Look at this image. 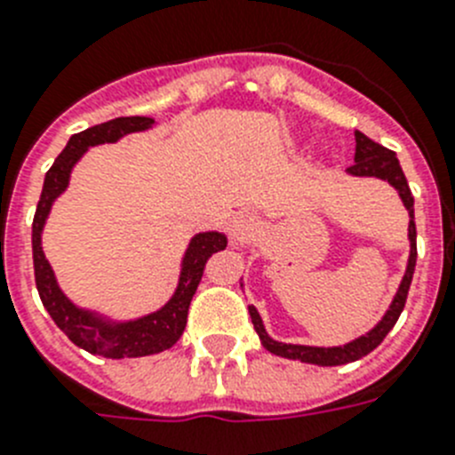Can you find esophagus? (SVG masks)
<instances>
[{
  "instance_id": "34e87169",
  "label": "esophagus",
  "mask_w": 455,
  "mask_h": 455,
  "mask_svg": "<svg viewBox=\"0 0 455 455\" xmlns=\"http://www.w3.org/2000/svg\"><path fill=\"white\" fill-rule=\"evenodd\" d=\"M257 232H259V220L252 214H236L235 220L230 223V239L235 246L251 243Z\"/></svg>"
}]
</instances>
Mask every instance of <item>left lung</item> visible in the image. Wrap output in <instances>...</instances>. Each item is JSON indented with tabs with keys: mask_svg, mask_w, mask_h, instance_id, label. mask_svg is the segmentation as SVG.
<instances>
[{
	"mask_svg": "<svg viewBox=\"0 0 455 455\" xmlns=\"http://www.w3.org/2000/svg\"><path fill=\"white\" fill-rule=\"evenodd\" d=\"M348 172H351V175H360V178L387 180V182L399 191L401 200H403L405 209H408L410 259H408V268H405L403 280H401L399 291H396V296H394L392 305H389L387 309V315L383 316V321H380L371 332L363 335L360 339L351 341V344H347V347H335V348L296 347V344H283V341L271 339V337L267 335V331H264L262 319H259V315H257V309L248 307L257 335H259V339H262L264 348L271 351L273 355L289 357V360H300V363H309V364H319V367H337V364L355 363V360H360V357L369 355V353H371L373 348L385 339V335L392 331L394 323L399 321L401 312H403L405 299H408V289H410V283H412V273H415V264H417L415 198H412V193H410L408 180H405L403 171H401L396 155H394L392 150H387V148L380 146V143H376V140L369 139V136H364L363 132H355V164L348 166Z\"/></svg>",
	"mask_w": 455,
	"mask_h": 455,
	"instance_id": "1",
	"label": "left lung"
}]
</instances>
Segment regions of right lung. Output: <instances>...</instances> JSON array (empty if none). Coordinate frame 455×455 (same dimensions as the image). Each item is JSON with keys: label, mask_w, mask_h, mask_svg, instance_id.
<instances>
[{"label": "right lung", "mask_w": 455, "mask_h": 455, "mask_svg": "<svg viewBox=\"0 0 455 455\" xmlns=\"http://www.w3.org/2000/svg\"><path fill=\"white\" fill-rule=\"evenodd\" d=\"M152 123L155 120L146 118V116H130V118H116L108 120V123L95 124V127H88V130L72 136L68 140L66 150L56 156V162L47 171L34 216L31 246H34V275L40 300H43L45 309L54 319V323L66 332L72 344H77L79 348L92 353V355L114 357V360L152 355V353H162L171 348L187 328L188 305H191L193 293H196L200 280H203L204 264L214 252L225 251V246H228V239L219 232H204V235L193 236L187 255H184L182 275H180L175 296L159 312L143 316L139 321H130V323H104L102 319H95L91 312L75 307L59 289L52 267L47 264L43 248H40V232H43V225H45L54 198L68 187L72 166L77 164L79 156L91 146L114 143V140L130 134V132L148 130Z\"/></svg>", "instance_id": "right-lung-1"}]
</instances>
